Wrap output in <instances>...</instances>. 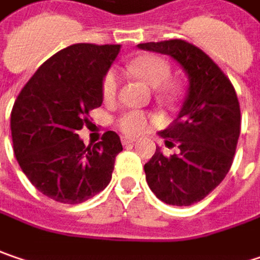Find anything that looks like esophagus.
<instances>
[{
	"instance_id": "1",
	"label": "esophagus",
	"mask_w": 260,
	"mask_h": 260,
	"mask_svg": "<svg viewBox=\"0 0 260 260\" xmlns=\"http://www.w3.org/2000/svg\"><path fill=\"white\" fill-rule=\"evenodd\" d=\"M137 140L135 138H131V137H123L122 138V143H123V145H129L132 144V143H135Z\"/></svg>"
}]
</instances>
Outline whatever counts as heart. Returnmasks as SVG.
Instances as JSON below:
<instances>
[{
	"mask_svg": "<svg viewBox=\"0 0 260 260\" xmlns=\"http://www.w3.org/2000/svg\"><path fill=\"white\" fill-rule=\"evenodd\" d=\"M129 70L141 81H144L145 84L153 86V88H159L163 84H166V81L171 76V69L168 66V63L157 57V55H141L135 60H132L129 64ZM119 73L116 70H109L103 79V97L104 100H113L116 97L117 88H119ZM148 117L143 112H126L125 115L119 119V126L120 129L129 135H137L141 134L148 128Z\"/></svg>",
	"mask_w": 260,
	"mask_h": 260,
	"instance_id": "obj_1",
	"label": "heart"
}]
</instances>
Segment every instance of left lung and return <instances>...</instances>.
Returning <instances> with one entry per match:
<instances>
[{"label": "left lung", "instance_id": "left-lung-1", "mask_svg": "<svg viewBox=\"0 0 260 260\" xmlns=\"http://www.w3.org/2000/svg\"><path fill=\"white\" fill-rule=\"evenodd\" d=\"M140 50L174 58L188 78L176 119L159 132L165 143H178L171 157L160 147L144 165L145 181L166 205L190 206L203 200L226 176L240 137V104L236 89L213 60L181 39L145 42ZM172 144V143H171Z\"/></svg>", "mask_w": 260, "mask_h": 260}]
</instances>
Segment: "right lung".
I'll return each mask as SVG.
<instances>
[{
    "mask_svg": "<svg viewBox=\"0 0 260 260\" xmlns=\"http://www.w3.org/2000/svg\"><path fill=\"white\" fill-rule=\"evenodd\" d=\"M120 45L73 44L50 57L24 85L11 112L14 154L23 174L42 194L78 205L112 179L119 135L84 144L76 134L103 103V79Z\"/></svg>",
    "mask_w": 260,
    "mask_h": 260,
    "instance_id": "1",
    "label": "right lung"
}]
</instances>
